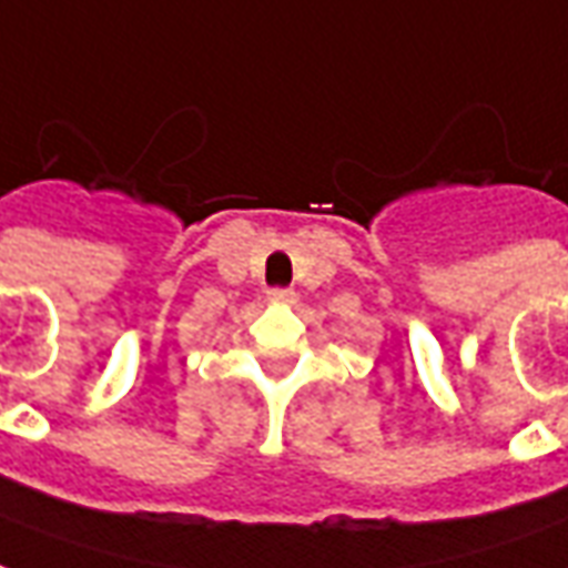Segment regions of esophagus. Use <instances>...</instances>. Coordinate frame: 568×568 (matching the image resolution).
Here are the masks:
<instances>
[{
    "label": "esophagus",
    "mask_w": 568,
    "mask_h": 568,
    "mask_svg": "<svg viewBox=\"0 0 568 568\" xmlns=\"http://www.w3.org/2000/svg\"><path fill=\"white\" fill-rule=\"evenodd\" d=\"M266 300L275 302V305H287V302H293V290L272 287V290H266Z\"/></svg>",
    "instance_id": "obj_1"
}]
</instances>
